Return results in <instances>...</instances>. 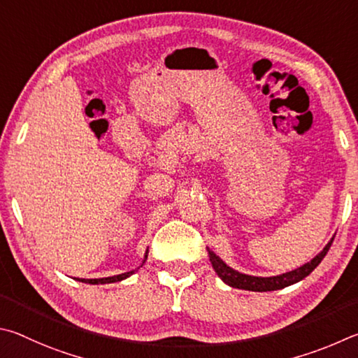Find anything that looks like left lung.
<instances>
[{"label":"left lung","instance_id":"left-lung-1","mask_svg":"<svg viewBox=\"0 0 358 358\" xmlns=\"http://www.w3.org/2000/svg\"><path fill=\"white\" fill-rule=\"evenodd\" d=\"M334 239H331L327 245L324 247L322 252L316 255L310 262H306V264L296 268V271L281 273V275H277V277H252V275L241 273L234 271L233 267L224 264V262L218 258L212 250L208 248V253H209V259L212 262V267H214V271L217 272L218 277H220L224 283L229 285L231 287H237V289H245V291H255V292H267V291L283 289V287L291 286L294 283H297V281L303 280L305 277H308V275L315 271L319 264H321V261L324 259V256L327 255Z\"/></svg>","mask_w":358,"mask_h":358}]
</instances>
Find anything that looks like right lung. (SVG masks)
I'll use <instances>...</instances> for the list:
<instances>
[{
	"label": "right lung",
	"instance_id": "obj_1",
	"mask_svg": "<svg viewBox=\"0 0 358 358\" xmlns=\"http://www.w3.org/2000/svg\"><path fill=\"white\" fill-rule=\"evenodd\" d=\"M146 258H148V252H146V255H144V261H146ZM144 261H143V264H144ZM141 264V266H143ZM136 271H130V272H125V273H121V275H115V277H106V278H92V280H85V278H81V280H78V281H83V283H90V285H106V283H116V281H121V280H125V278H129L131 273H135Z\"/></svg>",
	"mask_w": 358,
	"mask_h": 358
}]
</instances>
